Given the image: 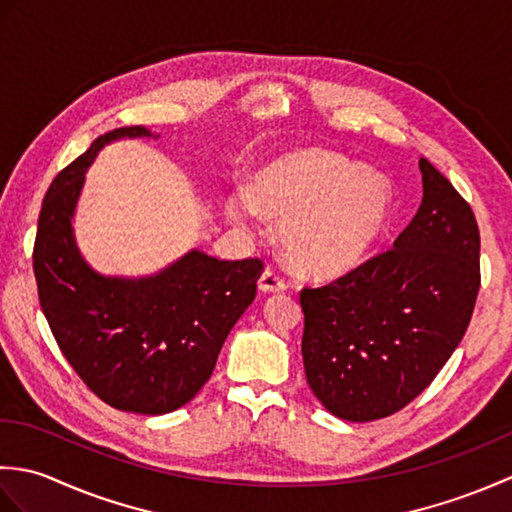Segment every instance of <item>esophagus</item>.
Returning <instances> with one entry per match:
<instances>
[{
  "mask_svg": "<svg viewBox=\"0 0 512 512\" xmlns=\"http://www.w3.org/2000/svg\"><path fill=\"white\" fill-rule=\"evenodd\" d=\"M288 288V281L277 275L273 268H266L262 277H259V290L262 292H284Z\"/></svg>",
  "mask_w": 512,
  "mask_h": 512,
  "instance_id": "1",
  "label": "esophagus"
}]
</instances>
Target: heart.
<instances>
[{
	"instance_id": "b5f03b06",
	"label": "heart",
	"mask_w": 512,
	"mask_h": 512,
	"mask_svg": "<svg viewBox=\"0 0 512 512\" xmlns=\"http://www.w3.org/2000/svg\"><path fill=\"white\" fill-rule=\"evenodd\" d=\"M391 206L387 180L328 149H301L270 160L246 191L224 200L228 220L255 231L281 224V248L297 273L334 279L363 262Z\"/></svg>"
}]
</instances>
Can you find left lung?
Here are the masks:
<instances>
[{
  "label": "left lung",
  "instance_id": "1",
  "mask_svg": "<svg viewBox=\"0 0 512 512\" xmlns=\"http://www.w3.org/2000/svg\"><path fill=\"white\" fill-rule=\"evenodd\" d=\"M420 173L422 204L394 246L328 286L301 290L308 385L343 420L369 422L407 407L471 323L480 228L427 158Z\"/></svg>",
  "mask_w": 512,
  "mask_h": 512
}]
</instances>
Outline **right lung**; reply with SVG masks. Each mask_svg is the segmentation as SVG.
Wrapping results in <instances>:
<instances>
[{
  "label": "right lung",
  "instance_id": "obj_1",
  "mask_svg": "<svg viewBox=\"0 0 512 512\" xmlns=\"http://www.w3.org/2000/svg\"><path fill=\"white\" fill-rule=\"evenodd\" d=\"M145 136L154 134L140 125L107 132L52 180L32 266L41 310L83 383L114 409L160 416L187 405L211 378L228 332L255 299L264 264L191 250L140 279L105 277L85 264L72 233L85 171L103 145Z\"/></svg>",
  "mask_w": 512,
  "mask_h": 512
}]
</instances>
